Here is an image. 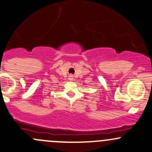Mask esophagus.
Here are the masks:
<instances>
[{
  "label": "esophagus",
  "instance_id": "1",
  "mask_svg": "<svg viewBox=\"0 0 152 152\" xmlns=\"http://www.w3.org/2000/svg\"><path fill=\"white\" fill-rule=\"evenodd\" d=\"M72 79H73V76H70V80H72Z\"/></svg>",
  "mask_w": 152,
  "mask_h": 152
}]
</instances>
